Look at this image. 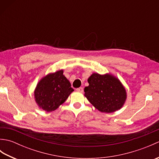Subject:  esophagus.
I'll return each instance as SVG.
<instances>
[{
  "label": "esophagus",
  "instance_id": "obj_1",
  "mask_svg": "<svg viewBox=\"0 0 159 159\" xmlns=\"http://www.w3.org/2000/svg\"><path fill=\"white\" fill-rule=\"evenodd\" d=\"M77 92H83V87H79V88H77L76 89Z\"/></svg>",
  "mask_w": 159,
  "mask_h": 159
}]
</instances>
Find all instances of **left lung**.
Here are the masks:
<instances>
[{"label": "left lung", "instance_id": "obj_1", "mask_svg": "<svg viewBox=\"0 0 159 159\" xmlns=\"http://www.w3.org/2000/svg\"><path fill=\"white\" fill-rule=\"evenodd\" d=\"M87 81L89 86L84 89V95L100 112L113 113L124 106L126 91L117 77L111 74L93 73Z\"/></svg>", "mask_w": 159, "mask_h": 159}]
</instances>
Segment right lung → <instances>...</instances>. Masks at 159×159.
Instances as JSON below:
<instances>
[{"mask_svg":"<svg viewBox=\"0 0 159 159\" xmlns=\"http://www.w3.org/2000/svg\"><path fill=\"white\" fill-rule=\"evenodd\" d=\"M74 92L63 75V70L49 73L39 80L34 91L35 100L39 109L47 112L56 110Z\"/></svg>","mask_w":159,"mask_h":159,"instance_id":"add662e5","label":"right lung"}]
</instances>
